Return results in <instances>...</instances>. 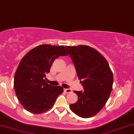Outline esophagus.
<instances>
[{
    "label": "esophagus",
    "instance_id": "34e87169",
    "mask_svg": "<svg viewBox=\"0 0 134 134\" xmlns=\"http://www.w3.org/2000/svg\"><path fill=\"white\" fill-rule=\"evenodd\" d=\"M64 92L66 93H71L72 90L70 89H64Z\"/></svg>",
    "mask_w": 134,
    "mask_h": 134
}]
</instances>
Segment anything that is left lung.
Instances as JSON below:
<instances>
[{"label":"left lung","mask_w":134,"mask_h":134,"mask_svg":"<svg viewBox=\"0 0 134 134\" xmlns=\"http://www.w3.org/2000/svg\"><path fill=\"white\" fill-rule=\"evenodd\" d=\"M65 48L84 87L82 91H74L78 100L69 107L80 117H92L108 99L113 86V73L105 58L93 48L87 45Z\"/></svg>","instance_id":"left-lung-1"}]
</instances>
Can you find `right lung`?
Returning <instances> with one entry per match:
<instances>
[{
    "instance_id": "right-lung-1",
    "label": "right lung",
    "mask_w": 134,
    "mask_h": 134,
    "mask_svg": "<svg viewBox=\"0 0 134 134\" xmlns=\"http://www.w3.org/2000/svg\"><path fill=\"white\" fill-rule=\"evenodd\" d=\"M67 55L63 45L41 44L21 59L15 73L14 86L19 102L26 110L40 114L53 107L64 88L46 83V74L57 58Z\"/></svg>"
}]
</instances>
